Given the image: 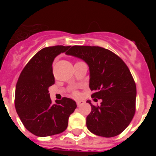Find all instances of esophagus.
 I'll use <instances>...</instances> for the list:
<instances>
[{"mask_svg":"<svg viewBox=\"0 0 156 156\" xmlns=\"http://www.w3.org/2000/svg\"><path fill=\"white\" fill-rule=\"evenodd\" d=\"M83 103H84V101H80V100L76 101V104H77V105H78V107H80V106L82 105Z\"/></svg>","mask_w":156,"mask_h":156,"instance_id":"1","label":"esophagus"}]
</instances>
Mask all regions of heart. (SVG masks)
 I'll use <instances>...</instances> for the list:
<instances>
[{
	"label": "heart",
	"mask_w": 156,
	"mask_h": 156,
	"mask_svg": "<svg viewBox=\"0 0 156 156\" xmlns=\"http://www.w3.org/2000/svg\"><path fill=\"white\" fill-rule=\"evenodd\" d=\"M74 94H76V92H75V93H74Z\"/></svg>",
	"instance_id": "b5f03b06"
}]
</instances>
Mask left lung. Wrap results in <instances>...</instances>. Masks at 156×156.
<instances>
[{
	"label": "left lung",
	"instance_id": "1",
	"mask_svg": "<svg viewBox=\"0 0 156 156\" xmlns=\"http://www.w3.org/2000/svg\"><path fill=\"white\" fill-rule=\"evenodd\" d=\"M67 55L82 59L89 66V87L92 98L101 99V105L91 106L87 127L94 134L115 137L130 123L135 113L137 89L129 69L111 51L91 46H73Z\"/></svg>",
	"mask_w": 156,
	"mask_h": 156
}]
</instances>
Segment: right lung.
<instances>
[{
  "label": "right lung",
  "mask_w": 156,
  "mask_h": 156,
  "mask_svg": "<svg viewBox=\"0 0 156 156\" xmlns=\"http://www.w3.org/2000/svg\"><path fill=\"white\" fill-rule=\"evenodd\" d=\"M71 46L48 47L41 49L22 71L16 87L15 105L19 118L30 133L47 137L65 131L69 117L76 108L68 98L52 104L48 88L55 83L52 64L61 53Z\"/></svg>",
  "instance_id": "1"
}]
</instances>
